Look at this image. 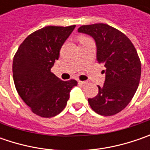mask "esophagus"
Segmentation results:
<instances>
[{
    "instance_id": "obj_1",
    "label": "esophagus",
    "mask_w": 150,
    "mask_h": 150,
    "mask_svg": "<svg viewBox=\"0 0 150 150\" xmlns=\"http://www.w3.org/2000/svg\"><path fill=\"white\" fill-rule=\"evenodd\" d=\"M78 84L84 85V84H87V83H88V82H86V81H80V80H79V81H78Z\"/></svg>"
}]
</instances>
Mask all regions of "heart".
<instances>
[{"label":"heart","instance_id":"obj_1","mask_svg":"<svg viewBox=\"0 0 150 150\" xmlns=\"http://www.w3.org/2000/svg\"><path fill=\"white\" fill-rule=\"evenodd\" d=\"M85 39H88L87 38H83L82 39H81V41H83V40H85Z\"/></svg>","mask_w":150,"mask_h":150}]
</instances>
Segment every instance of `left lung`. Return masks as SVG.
Segmentation results:
<instances>
[{"label":"left lung","instance_id":"1","mask_svg":"<svg viewBox=\"0 0 150 150\" xmlns=\"http://www.w3.org/2000/svg\"><path fill=\"white\" fill-rule=\"evenodd\" d=\"M78 32L94 39L97 61L106 67L103 86H98V93L88 103L100 115H114L129 103L139 87L141 62L137 51L126 35L107 24L82 26Z\"/></svg>","mask_w":150,"mask_h":150}]
</instances>
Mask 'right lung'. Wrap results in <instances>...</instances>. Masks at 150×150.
I'll return each mask as SVG.
<instances>
[{"mask_svg": "<svg viewBox=\"0 0 150 150\" xmlns=\"http://www.w3.org/2000/svg\"><path fill=\"white\" fill-rule=\"evenodd\" d=\"M45 26L30 34L13 58L15 87L21 99L38 116L52 118L66 107L70 91L78 82L62 81L51 72L62 46L75 28Z\"/></svg>", "mask_w": 150, "mask_h": 150, "instance_id": "1", "label": "right lung"}]
</instances>
